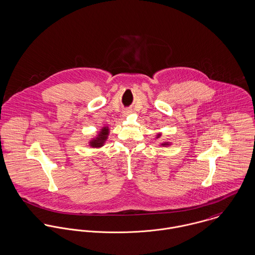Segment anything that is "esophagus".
<instances>
[{"mask_svg": "<svg viewBox=\"0 0 255 255\" xmlns=\"http://www.w3.org/2000/svg\"><path fill=\"white\" fill-rule=\"evenodd\" d=\"M129 113H130V111H129V110H125V111H124V113H123V115H124V116H128Z\"/></svg>", "mask_w": 255, "mask_h": 255, "instance_id": "34e87169", "label": "esophagus"}]
</instances>
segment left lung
<instances>
[{"label": "left lung", "instance_id": "obj_1", "mask_svg": "<svg viewBox=\"0 0 255 255\" xmlns=\"http://www.w3.org/2000/svg\"><path fill=\"white\" fill-rule=\"evenodd\" d=\"M161 136H162V133H158L156 138H160ZM169 145H170V142H162V144H161V146H162V147H168Z\"/></svg>", "mask_w": 255, "mask_h": 255}]
</instances>
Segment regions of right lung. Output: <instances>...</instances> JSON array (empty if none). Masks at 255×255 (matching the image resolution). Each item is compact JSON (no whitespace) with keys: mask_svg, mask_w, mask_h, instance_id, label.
I'll list each match as a JSON object with an SVG mask.
<instances>
[{"mask_svg":"<svg viewBox=\"0 0 255 255\" xmlns=\"http://www.w3.org/2000/svg\"><path fill=\"white\" fill-rule=\"evenodd\" d=\"M109 130H110V129H109L108 127H106V126L103 127V128L98 131V133L96 134V136L90 140L89 146L92 147V148H100V147H102V146L105 144L107 138H108V135H109V132H110Z\"/></svg>","mask_w":255,"mask_h":255,"instance_id":"1","label":"right lung"}]
</instances>
